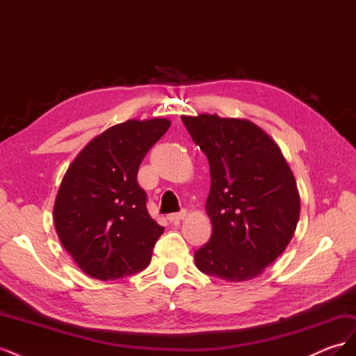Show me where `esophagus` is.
I'll use <instances>...</instances> for the list:
<instances>
[{
  "label": "esophagus",
  "mask_w": 356,
  "mask_h": 356,
  "mask_svg": "<svg viewBox=\"0 0 356 356\" xmlns=\"http://www.w3.org/2000/svg\"><path fill=\"white\" fill-rule=\"evenodd\" d=\"M186 217H187V212L181 211V212H177V213H169L168 220L169 221H181V220H184Z\"/></svg>",
  "instance_id": "34e87169"
}]
</instances>
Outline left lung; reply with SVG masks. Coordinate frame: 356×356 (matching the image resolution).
Returning <instances> with one entry per match:
<instances>
[{"label": "left lung", "mask_w": 356, "mask_h": 356, "mask_svg": "<svg viewBox=\"0 0 356 356\" xmlns=\"http://www.w3.org/2000/svg\"><path fill=\"white\" fill-rule=\"evenodd\" d=\"M181 120L211 172L204 209L212 234L195 252L196 267L229 282L251 281L294 236L300 193L293 170L275 139L248 118L202 113Z\"/></svg>", "instance_id": "obj_1"}]
</instances>
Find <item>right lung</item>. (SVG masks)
I'll use <instances>...</instances> for the list:
<instances>
[{
	"mask_svg": "<svg viewBox=\"0 0 356 356\" xmlns=\"http://www.w3.org/2000/svg\"><path fill=\"white\" fill-rule=\"evenodd\" d=\"M169 126L165 117L111 126L81 149L63 175L53 222L60 243L88 276L115 281L152 261L165 229L148 213L136 174Z\"/></svg>",
	"mask_w": 356,
	"mask_h": 356,
	"instance_id": "right-lung-1",
	"label": "right lung"
}]
</instances>
